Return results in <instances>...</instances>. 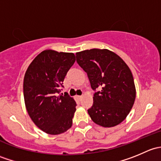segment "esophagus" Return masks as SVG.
<instances>
[{
  "instance_id": "obj_1",
  "label": "esophagus",
  "mask_w": 161,
  "mask_h": 161,
  "mask_svg": "<svg viewBox=\"0 0 161 161\" xmlns=\"http://www.w3.org/2000/svg\"><path fill=\"white\" fill-rule=\"evenodd\" d=\"M82 96H77V98L79 99V100H80V99H82Z\"/></svg>"
}]
</instances>
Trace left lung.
<instances>
[{
  "instance_id": "1",
  "label": "left lung",
  "mask_w": 161,
  "mask_h": 161,
  "mask_svg": "<svg viewBox=\"0 0 161 161\" xmlns=\"http://www.w3.org/2000/svg\"><path fill=\"white\" fill-rule=\"evenodd\" d=\"M79 65L87 73L93 94L88 110L91 119L105 128L124 121L130 112L136 87L131 70L118 55L107 49H91L75 54Z\"/></svg>"
}]
</instances>
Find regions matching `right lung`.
<instances>
[{"instance_id": "1", "label": "right lung", "mask_w": 161, "mask_h": 161, "mask_svg": "<svg viewBox=\"0 0 161 161\" xmlns=\"http://www.w3.org/2000/svg\"><path fill=\"white\" fill-rule=\"evenodd\" d=\"M75 61L72 53L43 50L32 61L25 74L23 91L26 110L36 125L47 134H61L72 125L77 104L68 93L58 94Z\"/></svg>"}]
</instances>
